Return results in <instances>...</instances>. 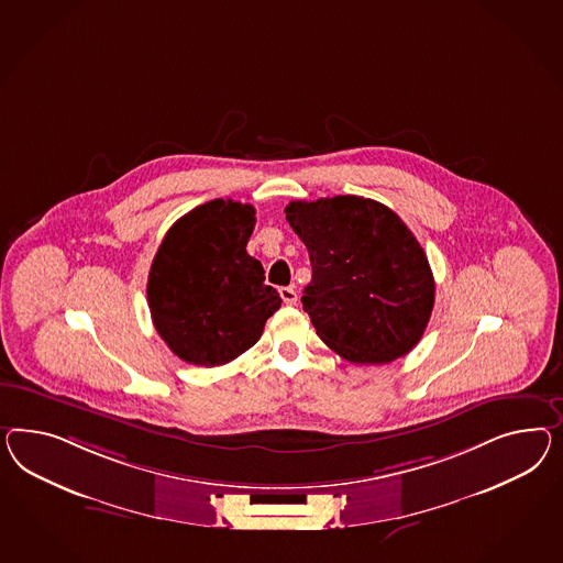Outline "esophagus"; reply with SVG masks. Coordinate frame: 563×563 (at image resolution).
Listing matches in <instances>:
<instances>
[{
    "mask_svg": "<svg viewBox=\"0 0 563 563\" xmlns=\"http://www.w3.org/2000/svg\"><path fill=\"white\" fill-rule=\"evenodd\" d=\"M278 292H280V297H283L285 303H297V290L292 289V287H283V289H278Z\"/></svg>",
    "mask_w": 563,
    "mask_h": 563,
    "instance_id": "34e87169",
    "label": "esophagus"
}]
</instances>
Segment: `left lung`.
<instances>
[{"instance_id": "left-lung-1", "label": "left lung", "mask_w": 563, "mask_h": 563, "mask_svg": "<svg viewBox=\"0 0 563 563\" xmlns=\"http://www.w3.org/2000/svg\"><path fill=\"white\" fill-rule=\"evenodd\" d=\"M285 213L309 252L301 301L321 340L356 365L406 356L434 307V276L408 225L352 195L292 200Z\"/></svg>"}]
</instances>
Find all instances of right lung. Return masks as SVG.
Here are the masks:
<instances>
[{
  "label": "right lung",
  "instance_id": "add662e5",
  "mask_svg": "<svg viewBox=\"0 0 563 563\" xmlns=\"http://www.w3.org/2000/svg\"><path fill=\"white\" fill-rule=\"evenodd\" d=\"M256 225L252 205L214 198L180 217L147 278L153 325L190 365L219 366L252 349L283 299L245 252Z\"/></svg>",
  "mask_w": 563,
  "mask_h": 563
}]
</instances>
